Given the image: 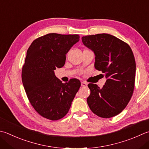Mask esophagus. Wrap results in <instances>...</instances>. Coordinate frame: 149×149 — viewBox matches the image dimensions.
Wrapping results in <instances>:
<instances>
[{
    "label": "esophagus",
    "instance_id": "34e87169",
    "mask_svg": "<svg viewBox=\"0 0 149 149\" xmlns=\"http://www.w3.org/2000/svg\"><path fill=\"white\" fill-rule=\"evenodd\" d=\"M81 86H86L87 85V83L86 82H84V81H82V82L81 83Z\"/></svg>",
    "mask_w": 149,
    "mask_h": 149
}]
</instances>
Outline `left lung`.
Masks as SVG:
<instances>
[{"label":"left lung","instance_id":"obj_1","mask_svg":"<svg viewBox=\"0 0 149 149\" xmlns=\"http://www.w3.org/2000/svg\"><path fill=\"white\" fill-rule=\"evenodd\" d=\"M83 43L94 52L95 68L107 81L103 88L89 83L87 103L99 117L110 118L119 114L130 101L134 89L136 61L127 43L112 35L101 33L82 37Z\"/></svg>","mask_w":149,"mask_h":149}]
</instances>
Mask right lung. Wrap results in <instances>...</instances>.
<instances>
[{
  "label": "right lung",
  "mask_w": 149,
  "mask_h": 149,
  "mask_svg": "<svg viewBox=\"0 0 149 149\" xmlns=\"http://www.w3.org/2000/svg\"><path fill=\"white\" fill-rule=\"evenodd\" d=\"M79 40V35L48 33L34 40L22 68V81L29 101L43 118H63L81 86L77 79L63 83L54 70L65 64L66 55Z\"/></svg>",
  "instance_id": "obj_1"
}]
</instances>
